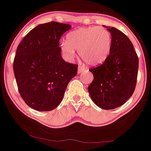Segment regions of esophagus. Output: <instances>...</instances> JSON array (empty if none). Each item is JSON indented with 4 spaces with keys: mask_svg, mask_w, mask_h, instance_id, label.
Listing matches in <instances>:
<instances>
[{
    "mask_svg": "<svg viewBox=\"0 0 151 151\" xmlns=\"http://www.w3.org/2000/svg\"><path fill=\"white\" fill-rule=\"evenodd\" d=\"M85 70H86V69H85V68H83V66H81V65H79V66L78 67L77 73L78 74H80V73H81V72H85Z\"/></svg>",
    "mask_w": 151,
    "mask_h": 151,
    "instance_id": "1",
    "label": "esophagus"
}]
</instances>
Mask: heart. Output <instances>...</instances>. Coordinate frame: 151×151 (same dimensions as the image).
I'll use <instances>...</instances> for the list:
<instances>
[{"label":"heart","mask_w":151,"mask_h":151,"mask_svg":"<svg viewBox=\"0 0 151 151\" xmlns=\"http://www.w3.org/2000/svg\"><path fill=\"white\" fill-rule=\"evenodd\" d=\"M112 46L111 34L101 27L78 29L67 34L66 42L60 45L61 51L68 60L75 58V50L90 66H97L106 60Z\"/></svg>","instance_id":"heart-1"}]
</instances>
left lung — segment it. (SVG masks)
Here are the masks:
<instances>
[{
	"label": "left lung",
	"mask_w": 151,
	"mask_h": 151,
	"mask_svg": "<svg viewBox=\"0 0 151 151\" xmlns=\"http://www.w3.org/2000/svg\"><path fill=\"white\" fill-rule=\"evenodd\" d=\"M104 27L111 34V50L102 65L89 70L93 80L88 91L97 106L112 110L124 105L133 94L139 58L132 41L123 32L115 27Z\"/></svg>",
	"instance_id": "obj_1"
}]
</instances>
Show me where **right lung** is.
<instances>
[{
  "label": "right lung",
  "mask_w": 151,
  "mask_h": 151,
  "mask_svg": "<svg viewBox=\"0 0 151 151\" xmlns=\"http://www.w3.org/2000/svg\"><path fill=\"white\" fill-rule=\"evenodd\" d=\"M71 25L57 22L41 24L18 45L13 70L18 90L27 105L38 111H50L63 101L77 65L61 56L59 41Z\"/></svg>",
  "instance_id": "obj_1"
}]
</instances>
